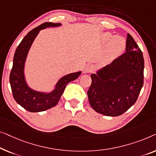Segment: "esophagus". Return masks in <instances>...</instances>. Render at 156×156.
Masks as SVG:
<instances>
[{
	"label": "esophagus",
	"instance_id": "esophagus-1",
	"mask_svg": "<svg viewBox=\"0 0 156 156\" xmlns=\"http://www.w3.org/2000/svg\"><path fill=\"white\" fill-rule=\"evenodd\" d=\"M94 69V67L92 64H88L87 65H85V68H84V73H91V72L93 71Z\"/></svg>",
	"mask_w": 156,
	"mask_h": 156
}]
</instances>
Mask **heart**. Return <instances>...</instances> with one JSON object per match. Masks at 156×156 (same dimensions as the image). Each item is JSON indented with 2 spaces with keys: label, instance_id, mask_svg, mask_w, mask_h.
<instances>
[{
  "label": "heart",
  "instance_id": "b5f03b06",
  "mask_svg": "<svg viewBox=\"0 0 156 156\" xmlns=\"http://www.w3.org/2000/svg\"><path fill=\"white\" fill-rule=\"evenodd\" d=\"M101 42L103 44L108 43L105 54L106 61H112L117 58L125 50L126 45V41L123 37L119 36L113 37L109 32L102 34Z\"/></svg>",
  "mask_w": 156,
  "mask_h": 156
}]
</instances>
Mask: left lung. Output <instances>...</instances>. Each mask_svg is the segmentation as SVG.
Returning <instances> with one entry per match:
<instances>
[{"instance_id": "8db88e82", "label": "left lung", "mask_w": 156, "mask_h": 156, "mask_svg": "<svg viewBox=\"0 0 156 156\" xmlns=\"http://www.w3.org/2000/svg\"><path fill=\"white\" fill-rule=\"evenodd\" d=\"M144 69L142 52L127 34L126 52L90 76L87 96L92 108L107 116L124 113L137 100L144 84Z\"/></svg>"}]
</instances>
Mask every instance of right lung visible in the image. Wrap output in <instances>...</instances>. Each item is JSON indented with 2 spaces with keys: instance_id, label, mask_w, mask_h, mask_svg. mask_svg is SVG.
Returning a JSON list of instances; mask_svg holds the SVG:
<instances>
[{
  "instance_id": "1",
  "label": "right lung",
  "mask_w": 156,
  "mask_h": 156,
  "mask_svg": "<svg viewBox=\"0 0 156 156\" xmlns=\"http://www.w3.org/2000/svg\"><path fill=\"white\" fill-rule=\"evenodd\" d=\"M60 25V23H43L29 31L16 49L10 75L11 89L17 103L30 112H41L54 107L57 104L67 84L78 78L81 73V71H79L62 77L56 84L55 89L50 93L35 91L27 84L24 74V64L34 39L41 29Z\"/></svg>"
}]
</instances>
